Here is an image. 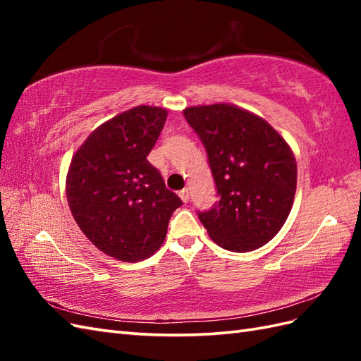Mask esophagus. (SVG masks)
<instances>
[{"label":"esophagus","instance_id":"obj_1","mask_svg":"<svg viewBox=\"0 0 361 361\" xmlns=\"http://www.w3.org/2000/svg\"><path fill=\"white\" fill-rule=\"evenodd\" d=\"M178 195H180V198L185 203H188L189 202V189L188 188H185V189H181L180 192H178Z\"/></svg>","mask_w":361,"mask_h":361}]
</instances>
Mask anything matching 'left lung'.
I'll list each match as a JSON object with an SVG mask.
<instances>
[{"mask_svg": "<svg viewBox=\"0 0 361 361\" xmlns=\"http://www.w3.org/2000/svg\"><path fill=\"white\" fill-rule=\"evenodd\" d=\"M188 124L204 145L219 202L197 211L219 247L247 252L279 233L296 192V161L262 118L239 106H189Z\"/></svg>", "mask_w": 361, "mask_h": 361, "instance_id": "obj_1", "label": "left lung"}]
</instances>
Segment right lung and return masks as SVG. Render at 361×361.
Instances as JSON below:
<instances>
[{
    "instance_id": "right-lung-1",
    "label": "right lung",
    "mask_w": 361,
    "mask_h": 361,
    "mask_svg": "<svg viewBox=\"0 0 361 361\" xmlns=\"http://www.w3.org/2000/svg\"><path fill=\"white\" fill-rule=\"evenodd\" d=\"M166 118L147 105L118 114L87 137L68 172V203L82 233L124 262L150 257L183 204L147 159Z\"/></svg>"
}]
</instances>
